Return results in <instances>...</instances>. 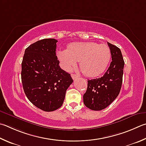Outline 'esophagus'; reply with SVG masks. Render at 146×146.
I'll use <instances>...</instances> for the list:
<instances>
[{"label": "esophagus", "instance_id": "obj_1", "mask_svg": "<svg viewBox=\"0 0 146 146\" xmlns=\"http://www.w3.org/2000/svg\"><path fill=\"white\" fill-rule=\"evenodd\" d=\"M71 77H72V78L73 79V80H75V79L78 78V76L75 75V74H71Z\"/></svg>", "mask_w": 146, "mask_h": 146}]
</instances>
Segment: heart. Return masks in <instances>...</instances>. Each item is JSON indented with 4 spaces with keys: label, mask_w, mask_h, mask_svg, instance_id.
I'll return each mask as SVG.
<instances>
[{
    "label": "heart",
    "mask_w": 146,
    "mask_h": 146,
    "mask_svg": "<svg viewBox=\"0 0 146 146\" xmlns=\"http://www.w3.org/2000/svg\"><path fill=\"white\" fill-rule=\"evenodd\" d=\"M62 68L70 71L80 61L84 75L93 77L102 74L109 64L111 59L110 48L105 44L93 42H75L70 44L68 49L57 53Z\"/></svg>",
    "instance_id": "obj_1"
}]
</instances>
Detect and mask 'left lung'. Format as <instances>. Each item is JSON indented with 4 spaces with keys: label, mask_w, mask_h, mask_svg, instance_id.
<instances>
[{
    "label": "left lung",
    "mask_w": 146,
    "mask_h": 146,
    "mask_svg": "<svg viewBox=\"0 0 146 146\" xmlns=\"http://www.w3.org/2000/svg\"><path fill=\"white\" fill-rule=\"evenodd\" d=\"M112 62L102 77L88 80L87 89L84 94V103L92 110H102L111 104L119 94L123 82L124 61L121 50L108 43Z\"/></svg>",
    "instance_id": "obj_1"
}]
</instances>
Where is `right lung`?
I'll use <instances>...</instances> for the list:
<instances>
[{"label": "right lung", "instance_id": "1", "mask_svg": "<svg viewBox=\"0 0 146 146\" xmlns=\"http://www.w3.org/2000/svg\"><path fill=\"white\" fill-rule=\"evenodd\" d=\"M57 40L43 39L25 50L21 77L29 100L45 112L62 105L66 90L73 83L70 74L62 70L56 56Z\"/></svg>", "mask_w": 146, "mask_h": 146}]
</instances>
